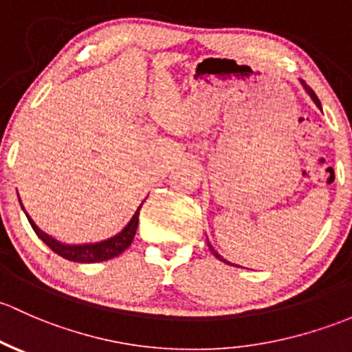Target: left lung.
Wrapping results in <instances>:
<instances>
[{
  "label": "left lung",
  "mask_w": 352,
  "mask_h": 352,
  "mask_svg": "<svg viewBox=\"0 0 352 352\" xmlns=\"http://www.w3.org/2000/svg\"><path fill=\"white\" fill-rule=\"evenodd\" d=\"M305 89H307V91H309V95L311 96V100H314V101H315V104H317V107H318V108H320V101H318V98H317V95H315V93H314V89H311V88H309V86H307V85H305ZM208 248H210V251H212V252H213V256H215V257H217V259H220V261H223V263H227V261H226V259H223V257H222V256H220V254H219V252H217V251H215V249H213V248H212V245H210V244H208Z\"/></svg>",
  "instance_id": "obj_1"
}]
</instances>
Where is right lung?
Returning a JSON list of instances; mask_svg holds the SVG:
<instances>
[{"instance_id": "add662e5", "label": "right lung", "mask_w": 352, "mask_h": 352, "mask_svg": "<svg viewBox=\"0 0 352 352\" xmlns=\"http://www.w3.org/2000/svg\"><path fill=\"white\" fill-rule=\"evenodd\" d=\"M142 206V205H140ZM139 210L135 212V215L132 217V220L129 222V226L123 229L120 234L115 235V237L108 239V241L98 242V244H85V245H66L60 244V242L54 241L52 237H49L47 234L38 229L37 226L34 223V220L27 215L28 222H30L32 229L35 230V234L52 249L56 254H59L60 257L67 261H74V263H101V261H108L113 259V257L120 256L133 241V235L137 232V226H139Z\"/></svg>"}]
</instances>
